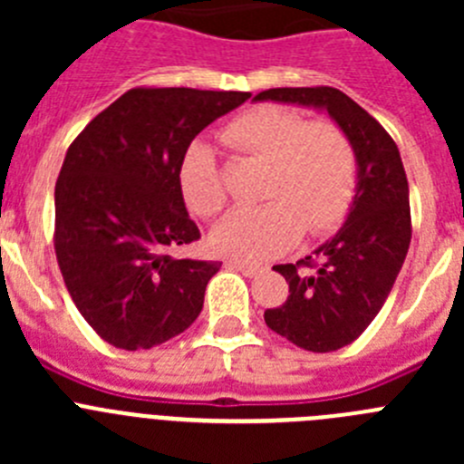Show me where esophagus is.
<instances>
[{
    "instance_id": "obj_1",
    "label": "esophagus",
    "mask_w": 464,
    "mask_h": 464,
    "mask_svg": "<svg viewBox=\"0 0 464 464\" xmlns=\"http://www.w3.org/2000/svg\"><path fill=\"white\" fill-rule=\"evenodd\" d=\"M229 269H237V272H241L244 276H257V274L262 272L260 265H248V262H241V260H227L225 262Z\"/></svg>"
}]
</instances>
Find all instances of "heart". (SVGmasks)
Segmentation results:
<instances>
[{
  "label": "heart",
  "mask_w": 464,
  "mask_h": 464,
  "mask_svg": "<svg viewBox=\"0 0 464 464\" xmlns=\"http://www.w3.org/2000/svg\"><path fill=\"white\" fill-rule=\"evenodd\" d=\"M223 141L239 155L267 162L260 207L237 208L213 229L211 244L237 260H269L299 232L323 237L342 225L358 192V150L343 127L309 121L283 106H257L232 118ZM181 192L199 218H216L227 204L218 158L207 143L183 158Z\"/></svg>",
  "instance_id": "heart-1"
}]
</instances>
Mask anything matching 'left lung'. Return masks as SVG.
Returning a JSON list of instances; mask_svg holds the SVG:
<instances>
[{"label": "left lung", "instance_id": "8db88e82", "mask_svg": "<svg viewBox=\"0 0 464 464\" xmlns=\"http://www.w3.org/2000/svg\"><path fill=\"white\" fill-rule=\"evenodd\" d=\"M256 100L325 109L358 150V192L348 220L315 257L274 267L288 281V297L265 311L269 330L304 351L330 353L370 327L404 265L411 241L407 174L391 134L342 90L272 88Z\"/></svg>", "mask_w": 464, "mask_h": 464}]
</instances>
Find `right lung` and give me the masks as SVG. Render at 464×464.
Listing matches in <instances>:
<instances>
[{
    "label": "right lung",
    "instance_id": "right-lung-1",
    "mask_svg": "<svg viewBox=\"0 0 464 464\" xmlns=\"http://www.w3.org/2000/svg\"><path fill=\"white\" fill-rule=\"evenodd\" d=\"M251 92L132 88L73 139L55 183V256L88 325L122 351L195 323L220 262L176 257L199 239L179 174L192 139Z\"/></svg>",
    "mask_w": 464,
    "mask_h": 464
}]
</instances>
